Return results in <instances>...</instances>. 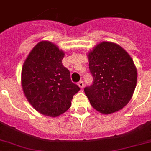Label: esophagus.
<instances>
[{
    "label": "esophagus",
    "instance_id": "1",
    "mask_svg": "<svg viewBox=\"0 0 151 151\" xmlns=\"http://www.w3.org/2000/svg\"><path fill=\"white\" fill-rule=\"evenodd\" d=\"M78 85L79 86L80 88H83V87L85 86V84H84V82H83L82 81H80L78 83Z\"/></svg>",
    "mask_w": 151,
    "mask_h": 151
}]
</instances>
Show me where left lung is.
I'll return each mask as SVG.
<instances>
[{
  "label": "left lung",
  "instance_id": "8db88e82",
  "mask_svg": "<svg viewBox=\"0 0 151 151\" xmlns=\"http://www.w3.org/2000/svg\"><path fill=\"white\" fill-rule=\"evenodd\" d=\"M88 57L93 82L85 93L91 106L104 114L122 109L132 98L137 83V70L130 55L117 44L102 42Z\"/></svg>",
  "mask_w": 151,
  "mask_h": 151
}]
</instances>
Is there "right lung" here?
<instances>
[{
    "label": "right lung",
    "mask_w": 151,
    "mask_h": 151,
    "mask_svg": "<svg viewBox=\"0 0 151 151\" xmlns=\"http://www.w3.org/2000/svg\"><path fill=\"white\" fill-rule=\"evenodd\" d=\"M64 52L52 42L42 41L34 47L22 70V86L30 105L40 113L58 117L71 106L80 88L72 82L62 64Z\"/></svg>",
    "instance_id": "add662e5"
}]
</instances>
